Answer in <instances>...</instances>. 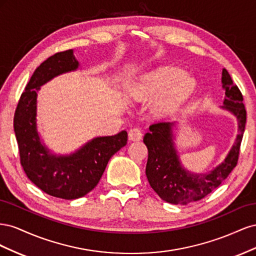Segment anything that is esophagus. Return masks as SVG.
<instances>
[{
  "label": "esophagus",
  "instance_id": "esophagus-1",
  "mask_svg": "<svg viewBox=\"0 0 256 256\" xmlns=\"http://www.w3.org/2000/svg\"><path fill=\"white\" fill-rule=\"evenodd\" d=\"M142 131L138 128H132L129 130L128 138L130 141H140L142 138Z\"/></svg>",
  "mask_w": 256,
  "mask_h": 256
}]
</instances>
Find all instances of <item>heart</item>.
<instances>
[{"mask_svg": "<svg viewBox=\"0 0 256 256\" xmlns=\"http://www.w3.org/2000/svg\"><path fill=\"white\" fill-rule=\"evenodd\" d=\"M184 72L176 67L157 68L131 84L129 95L136 100H146L164 92V96L154 104V112L160 116H166L173 113L194 90V81L184 78Z\"/></svg>", "mask_w": 256, "mask_h": 256, "instance_id": "b5f03b06", "label": "heart"}]
</instances>
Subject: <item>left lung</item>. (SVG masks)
I'll return each mask as SVG.
<instances>
[{
	"mask_svg": "<svg viewBox=\"0 0 256 256\" xmlns=\"http://www.w3.org/2000/svg\"><path fill=\"white\" fill-rule=\"evenodd\" d=\"M222 88L226 92L222 110L233 114L238 122V134L226 157L210 171L192 173L182 164L176 150V122H159L150 127L143 142L148 150L146 164V177L150 187L168 203L187 205L205 198L218 188L232 172L238 160L246 126V112L242 104V95L233 83L226 68L222 70Z\"/></svg>",
	"mask_w": 256,
	"mask_h": 256,
	"instance_id": "1",
	"label": "left lung"
}]
</instances>
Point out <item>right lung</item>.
Instances as JSON below:
<instances>
[{
  "label": "right lung",
  "instance_id": "add662e5",
  "mask_svg": "<svg viewBox=\"0 0 256 256\" xmlns=\"http://www.w3.org/2000/svg\"><path fill=\"white\" fill-rule=\"evenodd\" d=\"M74 50L56 53L36 68L22 92L14 118L21 166L28 180L49 196L74 200L94 189L110 158L127 144L125 130L96 136L68 154H56L46 145L37 129V97L44 84L56 76L78 70Z\"/></svg>",
  "mask_w": 256,
  "mask_h": 256
}]
</instances>
